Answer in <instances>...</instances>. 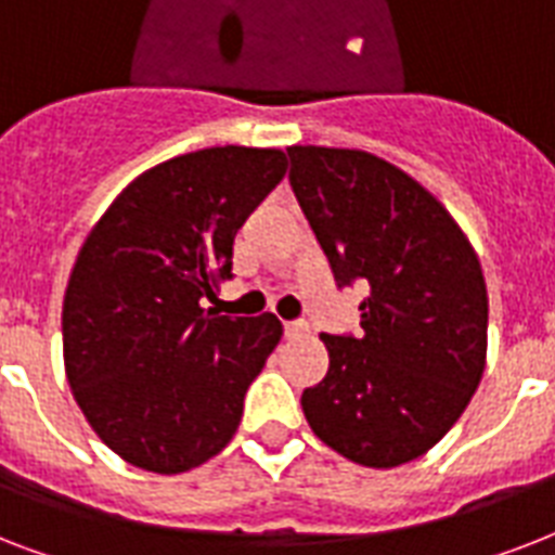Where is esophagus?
<instances>
[{
    "label": "esophagus",
    "mask_w": 555,
    "mask_h": 555,
    "mask_svg": "<svg viewBox=\"0 0 555 555\" xmlns=\"http://www.w3.org/2000/svg\"><path fill=\"white\" fill-rule=\"evenodd\" d=\"M285 334H287V337H291V339L305 337V334H308V322H302V320L285 322Z\"/></svg>",
    "instance_id": "34e87169"
}]
</instances>
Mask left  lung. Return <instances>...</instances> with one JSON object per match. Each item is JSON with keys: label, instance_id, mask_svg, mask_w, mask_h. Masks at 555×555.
<instances>
[{"label": "left lung", "instance_id": "1", "mask_svg": "<svg viewBox=\"0 0 555 555\" xmlns=\"http://www.w3.org/2000/svg\"><path fill=\"white\" fill-rule=\"evenodd\" d=\"M291 186L334 279H363L360 334H322L331 365L302 391L313 435L374 469L429 452L487 365V285L447 207L360 150L291 146Z\"/></svg>", "mask_w": 555, "mask_h": 555}]
</instances>
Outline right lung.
<instances>
[{
  "label": "right lung",
  "mask_w": 555,
  "mask_h": 555,
  "mask_svg": "<svg viewBox=\"0 0 555 555\" xmlns=\"http://www.w3.org/2000/svg\"><path fill=\"white\" fill-rule=\"evenodd\" d=\"M282 150L212 146L146 169L91 227L63 302L74 400L126 464L178 475L233 440L282 322L216 317L233 238L285 178Z\"/></svg>",
  "instance_id": "obj_1"
}]
</instances>
